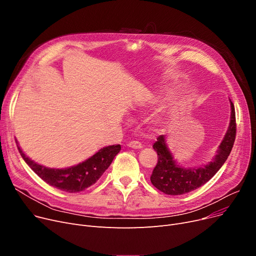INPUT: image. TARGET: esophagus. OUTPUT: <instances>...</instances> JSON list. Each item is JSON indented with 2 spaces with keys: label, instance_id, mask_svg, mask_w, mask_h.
I'll return each instance as SVG.
<instances>
[{
  "label": "esophagus",
  "instance_id": "esophagus-1",
  "mask_svg": "<svg viewBox=\"0 0 256 256\" xmlns=\"http://www.w3.org/2000/svg\"><path fill=\"white\" fill-rule=\"evenodd\" d=\"M127 146L129 148H132V149H142V144L138 140H131L128 142Z\"/></svg>",
  "mask_w": 256,
  "mask_h": 256
}]
</instances>
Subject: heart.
<instances>
[{
    "label": "heart",
    "instance_id": "heart-1",
    "mask_svg": "<svg viewBox=\"0 0 256 256\" xmlns=\"http://www.w3.org/2000/svg\"><path fill=\"white\" fill-rule=\"evenodd\" d=\"M164 96V92H148L147 94H144L142 99V103L140 106L144 108H148L150 106H152L153 104L157 103L160 99H162V96ZM166 118V114L164 112H157L154 116H152V118H150V124L151 126H153L154 128L160 127L164 120Z\"/></svg>",
    "mask_w": 256,
    "mask_h": 256
}]
</instances>
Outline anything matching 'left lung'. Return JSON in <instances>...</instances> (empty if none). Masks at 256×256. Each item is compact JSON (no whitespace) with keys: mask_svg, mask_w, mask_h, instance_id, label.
I'll list each match as a JSON object with an SVG mask.
<instances>
[{"mask_svg":"<svg viewBox=\"0 0 256 256\" xmlns=\"http://www.w3.org/2000/svg\"><path fill=\"white\" fill-rule=\"evenodd\" d=\"M230 108L231 114L228 129L221 144H218L212 160L208 164L194 168L179 166L168 148L166 136H158L157 142L153 144V149L158 155V162L150 177L152 184L157 190L172 196L184 194L202 186L214 176L227 160L236 140V112L234 105L231 101Z\"/></svg>","mask_w":256,"mask_h":256,"instance_id":"8db88e82","label":"left lung"}]
</instances>
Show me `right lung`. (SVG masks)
<instances>
[{"label": "right lung", "mask_w": 256, "mask_h": 256, "mask_svg": "<svg viewBox=\"0 0 256 256\" xmlns=\"http://www.w3.org/2000/svg\"><path fill=\"white\" fill-rule=\"evenodd\" d=\"M18 148L24 160L48 184L68 192H78L96 184L120 152V146L114 144L104 147L88 160L64 168H46L36 164L30 157L26 156L18 144Z\"/></svg>", "instance_id": "right-lung-1"}]
</instances>
